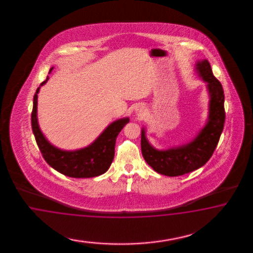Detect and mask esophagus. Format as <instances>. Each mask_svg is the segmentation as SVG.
<instances>
[{
    "label": "esophagus",
    "mask_w": 253,
    "mask_h": 253,
    "mask_svg": "<svg viewBox=\"0 0 253 253\" xmlns=\"http://www.w3.org/2000/svg\"><path fill=\"white\" fill-rule=\"evenodd\" d=\"M135 113L138 118H143L146 116V109L142 106H138L135 109Z\"/></svg>",
    "instance_id": "obj_1"
}]
</instances>
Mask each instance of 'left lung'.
I'll return each instance as SVG.
<instances>
[{
  "mask_svg": "<svg viewBox=\"0 0 253 253\" xmlns=\"http://www.w3.org/2000/svg\"><path fill=\"white\" fill-rule=\"evenodd\" d=\"M196 70L207 84L210 96L209 115L205 126L189 143L168 149H156L141 133V149L146 163L155 171L166 176H180L191 172L207 163L214 152L225 121L224 93L220 82L215 78L207 59L197 62Z\"/></svg>",
  "mask_w": 253,
  "mask_h": 253,
  "instance_id": "8db88e82",
  "label": "left lung"
}]
</instances>
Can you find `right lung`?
Returning a JSON list of instances; mask_svg holds the SVG:
<instances>
[{
	"label": "right lung",
	"mask_w": 253,
	"mask_h": 253,
	"mask_svg": "<svg viewBox=\"0 0 253 253\" xmlns=\"http://www.w3.org/2000/svg\"><path fill=\"white\" fill-rule=\"evenodd\" d=\"M54 68H51L49 73ZM49 77L41 84H45ZM38 87L33 97L31 113V127L37 145L46 162L66 176L72 178H91L105 173L110 167L115 154L117 136L123 127L129 123V118H123L110 123L91 145L77 150H63L53 146L40 129L37 117Z\"/></svg>",
	"instance_id": "add662e5"
}]
</instances>
